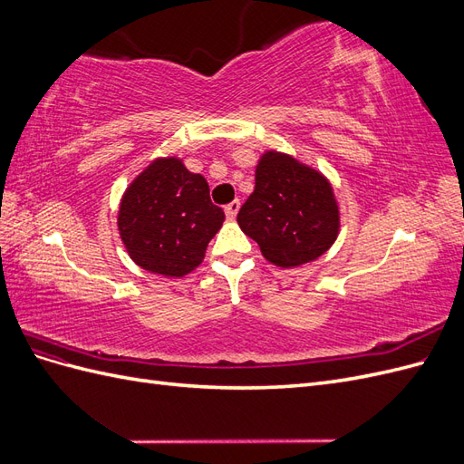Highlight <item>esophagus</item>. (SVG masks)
Segmentation results:
<instances>
[{
    "label": "esophagus",
    "mask_w": 464,
    "mask_h": 464,
    "mask_svg": "<svg viewBox=\"0 0 464 464\" xmlns=\"http://www.w3.org/2000/svg\"><path fill=\"white\" fill-rule=\"evenodd\" d=\"M237 208H240V201H232V203H228L227 207H224V213H227V218H230V220H234L236 218V215H237Z\"/></svg>",
    "instance_id": "esophagus-1"
}]
</instances>
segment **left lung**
I'll use <instances>...</instances> for the list:
<instances>
[{
    "label": "left lung",
    "instance_id": "1",
    "mask_svg": "<svg viewBox=\"0 0 464 464\" xmlns=\"http://www.w3.org/2000/svg\"><path fill=\"white\" fill-rule=\"evenodd\" d=\"M237 224L259 244L265 259L296 266L317 259L336 240L339 207L319 172L286 154L266 152Z\"/></svg>",
    "mask_w": 464,
    "mask_h": 464
}]
</instances>
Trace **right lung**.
<instances>
[{
  "instance_id": "obj_1",
  "label": "right lung",
  "mask_w": 464,
  "mask_h": 464,
  "mask_svg": "<svg viewBox=\"0 0 464 464\" xmlns=\"http://www.w3.org/2000/svg\"><path fill=\"white\" fill-rule=\"evenodd\" d=\"M224 210L208 198L201 174L178 159H159L125 191L118 227L131 259L145 271L184 276L220 230Z\"/></svg>"
}]
</instances>
